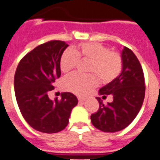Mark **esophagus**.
I'll use <instances>...</instances> for the list:
<instances>
[{
    "instance_id": "esophagus-1",
    "label": "esophagus",
    "mask_w": 160,
    "mask_h": 160,
    "mask_svg": "<svg viewBox=\"0 0 160 160\" xmlns=\"http://www.w3.org/2000/svg\"><path fill=\"white\" fill-rule=\"evenodd\" d=\"M78 100H79V101H80V102H83V101H85V98H83V97H80V96H79V97H78Z\"/></svg>"
}]
</instances>
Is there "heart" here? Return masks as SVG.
<instances>
[{
  "label": "heart",
  "instance_id": "heart-1",
  "mask_svg": "<svg viewBox=\"0 0 160 160\" xmlns=\"http://www.w3.org/2000/svg\"><path fill=\"white\" fill-rule=\"evenodd\" d=\"M79 58L90 60L88 72L93 74H73L64 80V88L76 95H85L91 91L97 85V77L102 83H109L121 72L122 59L119 54L109 51L106 46L97 42L82 43L77 48L65 50L60 60L61 71L70 73L76 66Z\"/></svg>",
  "mask_w": 160,
  "mask_h": 160
}]
</instances>
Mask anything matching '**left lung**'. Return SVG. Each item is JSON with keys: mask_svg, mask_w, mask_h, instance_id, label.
<instances>
[{"mask_svg": "<svg viewBox=\"0 0 160 160\" xmlns=\"http://www.w3.org/2000/svg\"><path fill=\"white\" fill-rule=\"evenodd\" d=\"M120 56L121 73L99 90V95L103 97L111 95L113 101L105 105L100 97H96L100 108L90 116L93 125L104 132L114 133L126 128L144 102V77L138 58L127 47L123 48Z\"/></svg>", "mask_w": 160, "mask_h": 160, "instance_id": "8db88e82", "label": "left lung"}]
</instances>
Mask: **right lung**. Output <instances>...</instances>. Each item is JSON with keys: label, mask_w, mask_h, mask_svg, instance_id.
Returning a JSON list of instances; mask_svg holds the SVG:
<instances>
[{"label": "right lung", "mask_w": 160, "mask_h": 160, "mask_svg": "<svg viewBox=\"0 0 160 160\" xmlns=\"http://www.w3.org/2000/svg\"><path fill=\"white\" fill-rule=\"evenodd\" d=\"M69 45L51 41L26 54L16 68L14 78L15 94L19 109L26 121L37 131L54 134L65 129L71 110L78 99L64 92L61 100H51L49 91L54 90L55 80L60 76V60Z\"/></svg>", "instance_id": "add662e5"}]
</instances>
